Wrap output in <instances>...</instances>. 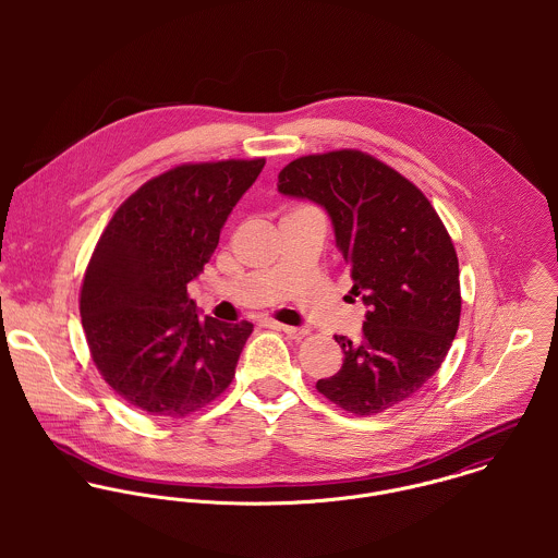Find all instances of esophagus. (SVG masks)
Wrapping results in <instances>:
<instances>
[{
	"label": "esophagus",
	"mask_w": 558,
	"mask_h": 558,
	"mask_svg": "<svg viewBox=\"0 0 558 558\" xmlns=\"http://www.w3.org/2000/svg\"><path fill=\"white\" fill-rule=\"evenodd\" d=\"M275 328H279V330H283L288 337H292V339H303V337H307L310 335V328H305V326H288V324H272Z\"/></svg>",
	"instance_id": "esophagus-1"
}]
</instances>
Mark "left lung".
Instances as JSON below:
<instances>
[{"label":"left lung","instance_id":"left-lung-1","mask_svg":"<svg viewBox=\"0 0 558 558\" xmlns=\"http://www.w3.org/2000/svg\"><path fill=\"white\" fill-rule=\"evenodd\" d=\"M279 193L322 206L367 305L356 341L335 335L345 359L318 391L354 414L414 396L442 365L460 326V264L427 197L396 169L359 150L292 160Z\"/></svg>","mask_w":558,"mask_h":558}]
</instances>
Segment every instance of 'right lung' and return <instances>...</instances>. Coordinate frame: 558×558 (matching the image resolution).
<instances>
[{
  "mask_svg": "<svg viewBox=\"0 0 558 558\" xmlns=\"http://www.w3.org/2000/svg\"><path fill=\"white\" fill-rule=\"evenodd\" d=\"M264 159L189 162L137 189L111 217L81 286L94 365L131 405L182 418L232 383L253 330L199 318L186 286L213 257Z\"/></svg>",
  "mask_w": 558,
  "mask_h": 558,
  "instance_id": "add662e5",
  "label": "right lung"
}]
</instances>
